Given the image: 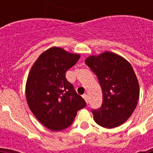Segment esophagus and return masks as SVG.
I'll list each match as a JSON object with an SVG mask.
<instances>
[{"instance_id": "obj_1", "label": "esophagus", "mask_w": 153, "mask_h": 153, "mask_svg": "<svg viewBox=\"0 0 153 153\" xmlns=\"http://www.w3.org/2000/svg\"><path fill=\"white\" fill-rule=\"evenodd\" d=\"M83 97V98L85 99V101H86V102L87 103V104H89V102H90V99H89V97L86 94H85V95L82 96Z\"/></svg>"}]
</instances>
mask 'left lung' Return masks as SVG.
Here are the masks:
<instances>
[{
    "mask_svg": "<svg viewBox=\"0 0 153 153\" xmlns=\"http://www.w3.org/2000/svg\"><path fill=\"white\" fill-rule=\"evenodd\" d=\"M86 64L98 78L102 91V104L92 109L94 121L105 128L121 126L131 116L139 99V84L133 67L111 52L91 55Z\"/></svg>",
    "mask_w": 153,
    "mask_h": 153,
    "instance_id": "left-lung-1",
    "label": "left lung"
}]
</instances>
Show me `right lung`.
Masks as SVG:
<instances>
[{
    "instance_id": "right-lung-1",
    "label": "right lung",
    "mask_w": 153,
    "mask_h": 153,
    "mask_svg": "<svg viewBox=\"0 0 153 153\" xmlns=\"http://www.w3.org/2000/svg\"><path fill=\"white\" fill-rule=\"evenodd\" d=\"M79 58L54 47L39 55L27 77L28 106L39 122L52 131L69 127L77 112L86 105L65 76Z\"/></svg>"
}]
</instances>
